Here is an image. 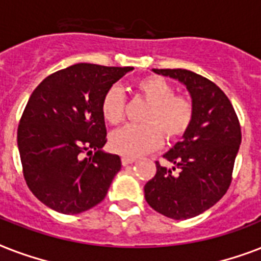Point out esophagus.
Returning a JSON list of instances; mask_svg holds the SVG:
<instances>
[{
    "label": "esophagus",
    "instance_id": "34e87169",
    "mask_svg": "<svg viewBox=\"0 0 261 261\" xmlns=\"http://www.w3.org/2000/svg\"><path fill=\"white\" fill-rule=\"evenodd\" d=\"M135 163V159H133V157H122V165L123 167H127V165H130V164Z\"/></svg>",
    "mask_w": 261,
    "mask_h": 261
}]
</instances>
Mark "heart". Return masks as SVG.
<instances>
[{"mask_svg":"<svg viewBox=\"0 0 261 261\" xmlns=\"http://www.w3.org/2000/svg\"><path fill=\"white\" fill-rule=\"evenodd\" d=\"M135 89L150 107L143 122L147 124L126 126L114 131L110 137V147L118 154L138 157L159 149L163 135L168 139H177L186 134L194 122L195 108L190 98L174 94L167 80L149 75L135 83ZM126 100L118 87H111L102 96L101 115L111 126H118L124 120Z\"/></svg>","mask_w":261,"mask_h":261,"instance_id":"b5f03b06","label":"heart"}]
</instances>
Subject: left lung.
<instances>
[{
    "label": "left lung",
    "instance_id": "left-lung-1",
    "mask_svg": "<svg viewBox=\"0 0 261 261\" xmlns=\"http://www.w3.org/2000/svg\"><path fill=\"white\" fill-rule=\"evenodd\" d=\"M153 71L186 85L195 116L182 141L164 154L173 167L155 163L154 177L145 184V199L168 218H192L226 194L241 143V127L230 100L213 81L186 69Z\"/></svg>",
    "mask_w": 261,
    "mask_h": 261
}]
</instances>
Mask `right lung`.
<instances>
[{"label": "right lung", "mask_w": 261, "mask_h": 261, "mask_svg": "<svg viewBox=\"0 0 261 261\" xmlns=\"http://www.w3.org/2000/svg\"><path fill=\"white\" fill-rule=\"evenodd\" d=\"M134 67L77 63L55 71L32 92L17 130L22 173L32 194L62 214H80L106 198L120 157L107 142L101 100ZM95 153L89 159L86 151Z\"/></svg>", "instance_id": "1"}]
</instances>
